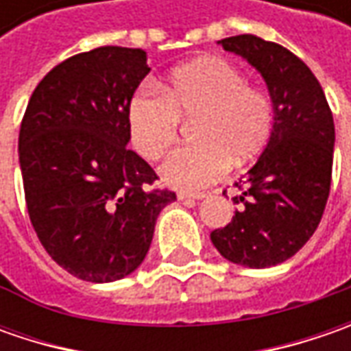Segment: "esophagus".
<instances>
[{"label": "esophagus", "instance_id": "34e87169", "mask_svg": "<svg viewBox=\"0 0 351 351\" xmlns=\"http://www.w3.org/2000/svg\"><path fill=\"white\" fill-rule=\"evenodd\" d=\"M203 197H205V193H187V191H180V193H178V199H180V201H185V199H197V201H199V199H203Z\"/></svg>", "mask_w": 351, "mask_h": 351}]
</instances>
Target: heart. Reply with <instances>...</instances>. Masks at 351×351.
I'll use <instances>...</instances> for the list:
<instances>
[{"label":"heart","mask_w":351,"mask_h":351,"mask_svg":"<svg viewBox=\"0 0 351 351\" xmlns=\"http://www.w3.org/2000/svg\"><path fill=\"white\" fill-rule=\"evenodd\" d=\"M158 90L142 88L128 99V134L138 154L158 160L178 141L182 121L195 119V142L171 152L160 168L162 180L178 189L207 187L223 178L228 164L246 166L274 134V99L224 58L183 64Z\"/></svg>","instance_id":"heart-1"}]
</instances>
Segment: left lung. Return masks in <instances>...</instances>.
Listing matches in <instances>:
<instances>
[{
  "label": "left lung",
  "mask_w": 351,
  "mask_h": 351,
  "mask_svg": "<svg viewBox=\"0 0 351 351\" xmlns=\"http://www.w3.org/2000/svg\"><path fill=\"white\" fill-rule=\"evenodd\" d=\"M262 74L276 107L274 134L240 183L232 221L210 232L228 262L271 267L315 234L328 201L334 119L315 74L281 45L254 34L219 40Z\"/></svg>",
  "instance_id": "8db88e82"
}]
</instances>
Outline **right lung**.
I'll return each mask as SVG.
<instances>
[{
	"label": "right lung",
	"instance_id": "add662e5",
	"mask_svg": "<svg viewBox=\"0 0 351 351\" xmlns=\"http://www.w3.org/2000/svg\"><path fill=\"white\" fill-rule=\"evenodd\" d=\"M150 72L141 48L99 47L48 72L19 130L31 223L48 256L91 283L130 276L173 191L128 150V99Z\"/></svg>",
	"mask_w": 351,
	"mask_h": 351
}]
</instances>
